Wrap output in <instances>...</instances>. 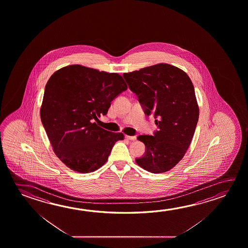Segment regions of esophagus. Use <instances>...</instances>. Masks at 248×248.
Here are the masks:
<instances>
[{"label": "esophagus", "mask_w": 248, "mask_h": 248, "mask_svg": "<svg viewBox=\"0 0 248 248\" xmlns=\"http://www.w3.org/2000/svg\"><path fill=\"white\" fill-rule=\"evenodd\" d=\"M126 139H128V140H136V136H125Z\"/></svg>", "instance_id": "esophagus-1"}]
</instances>
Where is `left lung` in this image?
<instances>
[{
	"label": "left lung",
	"instance_id": "obj_1",
	"mask_svg": "<svg viewBox=\"0 0 248 248\" xmlns=\"http://www.w3.org/2000/svg\"><path fill=\"white\" fill-rule=\"evenodd\" d=\"M138 96L144 113H154L158 130L141 135L145 153L136 163L150 173L170 170L190 145L199 119L195 88L187 73L174 65L157 64L123 74Z\"/></svg>",
	"mask_w": 248,
	"mask_h": 248
}]
</instances>
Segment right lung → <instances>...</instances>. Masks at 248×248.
Listing matches in <instances>:
<instances>
[{
  "mask_svg": "<svg viewBox=\"0 0 248 248\" xmlns=\"http://www.w3.org/2000/svg\"><path fill=\"white\" fill-rule=\"evenodd\" d=\"M127 90L118 73L99 72L80 65L58 70L45 87L41 119L53 151L62 163L78 173L103 166L115 142L124 139L97 125L110 102Z\"/></svg>",
  "mask_w": 248,
  "mask_h": 248,
  "instance_id": "right-lung-1",
  "label": "right lung"
}]
</instances>
